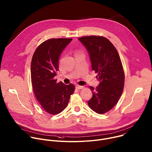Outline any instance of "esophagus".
Returning a JSON list of instances; mask_svg holds the SVG:
<instances>
[{
  "label": "esophagus",
  "mask_w": 152,
  "mask_h": 152,
  "mask_svg": "<svg viewBox=\"0 0 152 152\" xmlns=\"http://www.w3.org/2000/svg\"><path fill=\"white\" fill-rule=\"evenodd\" d=\"M76 88L78 90H81V89H83L84 88V86H80V85H76Z\"/></svg>",
  "instance_id": "1"
}]
</instances>
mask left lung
I'll return each instance as SVG.
<instances>
[{"mask_svg":"<svg viewBox=\"0 0 152 152\" xmlns=\"http://www.w3.org/2000/svg\"><path fill=\"white\" fill-rule=\"evenodd\" d=\"M78 39L87 50L92 69L100 81L96 88L90 86L93 95L88 104L97 114L106 113L117 104L123 91L124 73L120 56L105 37L85 36Z\"/></svg>","mask_w":152,"mask_h":152,"instance_id":"left-lung-1","label":"left lung"}]
</instances>
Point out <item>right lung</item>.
Masks as SVG:
<instances>
[{
  "instance_id": "1",
  "label": "right lung",
  "mask_w": 152,
  "mask_h": 152,
  "mask_svg": "<svg viewBox=\"0 0 152 152\" xmlns=\"http://www.w3.org/2000/svg\"><path fill=\"white\" fill-rule=\"evenodd\" d=\"M72 38H52L42 42L35 50L31 61V74L37 100L47 113H61L75 91L72 83H56L54 77L59 70V59Z\"/></svg>"
}]
</instances>
